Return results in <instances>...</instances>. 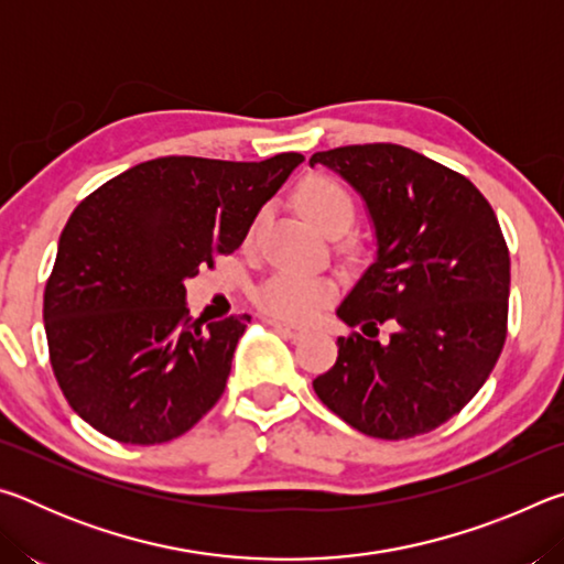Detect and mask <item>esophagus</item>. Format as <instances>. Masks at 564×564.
I'll list each match as a JSON object with an SVG mask.
<instances>
[{"label": "esophagus", "mask_w": 564, "mask_h": 564, "mask_svg": "<svg viewBox=\"0 0 564 564\" xmlns=\"http://www.w3.org/2000/svg\"><path fill=\"white\" fill-rule=\"evenodd\" d=\"M269 326H273L275 330L283 333V336L291 338V340H299V338L305 336V328H301V326H289V323H281V321H269Z\"/></svg>", "instance_id": "34e87169"}]
</instances>
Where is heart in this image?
<instances>
[{
	"mask_svg": "<svg viewBox=\"0 0 564 564\" xmlns=\"http://www.w3.org/2000/svg\"><path fill=\"white\" fill-rule=\"evenodd\" d=\"M301 212L316 224L323 234L340 236L356 221V202L348 188L330 176H308L295 191ZM336 295L333 281L323 275L279 271L256 291V303L269 316L289 323H305L328 305Z\"/></svg>",
	"mask_w": 564,
	"mask_h": 564,
	"instance_id": "obj_1",
	"label": "heart"
}]
</instances>
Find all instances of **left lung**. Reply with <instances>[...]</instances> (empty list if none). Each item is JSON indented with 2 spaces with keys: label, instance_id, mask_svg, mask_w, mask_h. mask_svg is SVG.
<instances>
[{
  "label": "left lung",
  "instance_id": "8db88e82",
  "mask_svg": "<svg viewBox=\"0 0 564 564\" xmlns=\"http://www.w3.org/2000/svg\"><path fill=\"white\" fill-rule=\"evenodd\" d=\"M316 164L366 202L376 261L336 311L362 333L338 338L313 390L370 437L431 433L470 403L500 358L510 253L498 216L465 176L398 144L318 151ZM386 319L397 330L380 344L369 333Z\"/></svg>",
  "mask_w": 564,
  "mask_h": 564
}]
</instances>
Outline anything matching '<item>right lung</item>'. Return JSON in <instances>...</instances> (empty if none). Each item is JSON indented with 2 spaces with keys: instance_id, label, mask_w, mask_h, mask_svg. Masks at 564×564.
Returning <instances> with one entry per match:
<instances>
[{
  "instance_id": "add662e5",
  "label": "right lung",
  "mask_w": 564,
  "mask_h": 564,
  "mask_svg": "<svg viewBox=\"0 0 564 564\" xmlns=\"http://www.w3.org/2000/svg\"><path fill=\"white\" fill-rule=\"evenodd\" d=\"M301 154L265 161L164 156L74 208L44 291L52 368L74 413L111 441L156 445L221 398L251 316L202 326L186 279L234 253Z\"/></svg>"
}]
</instances>
